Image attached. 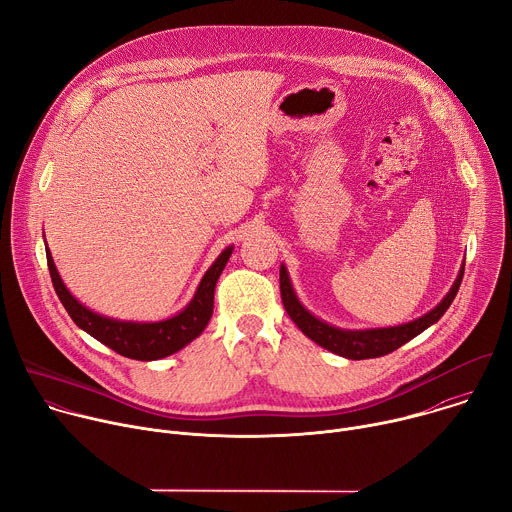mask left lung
Returning <instances> with one entry per match:
<instances>
[{
    "label": "left lung",
    "mask_w": 512,
    "mask_h": 512,
    "mask_svg": "<svg viewBox=\"0 0 512 512\" xmlns=\"http://www.w3.org/2000/svg\"><path fill=\"white\" fill-rule=\"evenodd\" d=\"M464 277V263L458 271V277L454 281V285L450 287V291L446 294V298L437 304L433 310H429L427 314H423L421 318L407 322V324H399V326H389V328H367V330H346V328H336L320 318H316L296 296V289L291 285L287 267L281 263L279 267V287H281V302L285 312L289 314V318L294 320V324L310 338L314 340L318 346L350 358V360H364V358H377V356H385L393 350H397L399 346H403L405 342H409L411 338H415L417 334H421L423 330H427L431 324H435L440 320L446 310L452 306L460 283Z\"/></svg>",
    "instance_id": "1"
}]
</instances>
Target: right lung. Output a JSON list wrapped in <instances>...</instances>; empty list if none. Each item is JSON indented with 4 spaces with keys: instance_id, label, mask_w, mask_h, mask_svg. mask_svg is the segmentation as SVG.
<instances>
[{
    "instance_id": "right-lung-1",
    "label": "right lung",
    "mask_w": 512,
    "mask_h": 512,
    "mask_svg": "<svg viewBox=\"0 0 512 512\" xmlns=\"http://www.w3.org/2000/svg\"><path fill=\"white\" fill-rule=\"evenodd\" d=\"M233 249H235L233 245L227 247L214 259V263L202 275L190 304L184 310H180L176 316L160 322L117 320V318H109L89 310L75 296H72L68 287L64 285L48 247H46V261H48V271H50L58 300L62 302L72 322H75L81 330H85L87 334H91L95 340L109 346L111 350L119 352L121 356H127L133 360H158L182 350L186 344H190L194 338H198L204 332L212 316L216 281L221 277Z\"/></svg>"
}]
</instances>
